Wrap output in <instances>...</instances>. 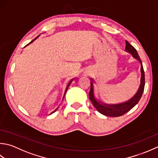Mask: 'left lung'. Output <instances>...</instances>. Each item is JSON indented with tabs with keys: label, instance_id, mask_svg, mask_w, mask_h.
I'll return each mask as SVG.
<instances>
[{
	"label": "left lung",
	"instance_id": "8db88e82",
	"mask_svg": "<svg viewBox=\"0 0 158 158\" xmlns=\"http://www.w3.org/2000/svg\"><path fill=\"white\" fill-rule=\"evenodd\" d=\"M125 51L128 53L131 54L134 59H136L138 62L140 63V85L138 89V91L134 95L133 97H131L128 100L118 103V104H106L96 98L95 95V89H94V84H95V81L92 78H90L91 80V89L89 92V99L91 101L93 105L96 108L99 112L105 116H108V117H120V116L123 115L128 111H130L131 108H134L136 106L138 102H139L142 95L144 91V72L142 64V61L140 56H138L136 50L131 46V45L127 41H125Z\"/></svg>",
	"mask_w": 158,
	"mask_h": 158
}]
</instances>
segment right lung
Listing matches in <instances>:
<instances>
[{
  "label": "right lung",
  "mask_w": 158,
  "mask_h": 158,
  "mask_svg": "<svg viewBox=\"0 0 158 158\" xmlns=\"http://www.w3.org/2000/svg\"><path fill=\"white\" fill-rule=\"evenodd\" d=\"M40 35H38V36H37V37H35V38L34 39V40H33V41H31V42H30L29 44H27V46H28V45H29V44H31V43H33V41H35V40H37V38H38L39 37H40ZM26 46H24V48H25ZM74 78H73V79H72V80H70V81H69V82H68V84H67V86H66V88H65V92H64V94H63V98H62V101H63V99L64 97H65V94H66V92H67V89H68V87H69V85H70V84H71V83H72V82L73 81V79H74ZM59 106H60V105H59ZM59 106H58V107H57V108H56L55 109V110H54V111H52V112H50V114H52V113H54V112H56V110H57V109H58V108H59Z\"/></svg>",
  "instance_id": "obj_1"
}]
</instances>
